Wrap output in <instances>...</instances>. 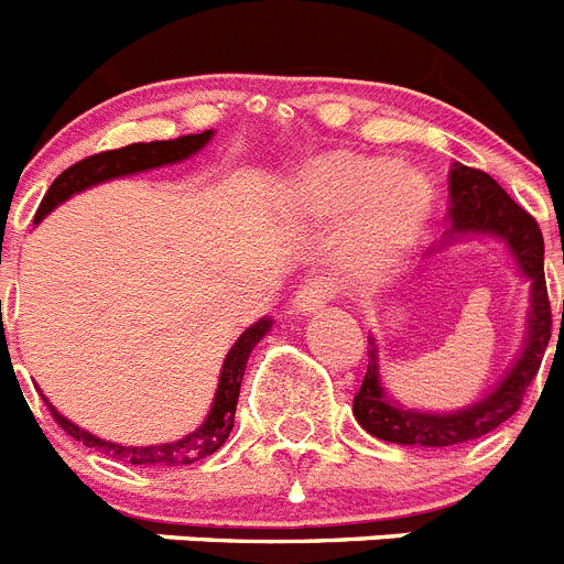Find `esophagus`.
Instances as JSON below:
<instances>
[{
    "mask_svg": "<svg viewBox=\"0 0 564 564\" xmlns=\"http://www.w3.org/2000/svg\"><path fill=\"white\" fill-rule=\"evenodd\" d=\"M334 296H336V288L328 276L307 279L305 285L296 291V296H293V307L302 311V314H311V311H319V307L328 300H334Z\"/></svg>",
    "mask_w": 564,
    "mask_h": 564,
    "instance_id": "1",
    "label": "esophagus"
}]
</instances>
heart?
<instances>
[{
  "mask_svg": "<svg viewBox=\"0 0 564 564\" xmlns=\"http://www.w3.org/2000/svg\"><path fill=\"white\" fill-rule=\"evenodd\" d=\"M293 196L314 219H341L336 262L365 285L388 276L411 253L433 208V191L420 171L345 151L305 167Z\"/></svg>",
  "mask_w": 564,
  "mask_h": 564,
  "instance_id": "1",
  "label": "heart"
}]
</instances>
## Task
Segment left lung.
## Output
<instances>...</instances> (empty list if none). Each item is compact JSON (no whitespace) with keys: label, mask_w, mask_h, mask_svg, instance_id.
<instances>
[{"label":"left lung","mask_w":564,"mask_h":564,"mask_svg":"<svg viewBox=\"0 0 564 564\" xmlns=\"http://www.w3.org/2000/svg\"><path fill=\"white\" fill-rule=\"evenodd\" d=\"M451 223L454 230H479V234L502 236L508 248L513 250L519 268L533 285L531 302V334L524 354L513 370L502 379L497 391L485 397L482 402L465 408L459 413H420L402 411L384 399L382 384L377 373V345L368 350V373L362 388L354 397V416L368 433L397 445H422V447H451L462 442L479 440L485 433L497 431L505 420H511L522 405L524 391L531 388L533 377L539 373L542 356L551 341V300L545 285V242L542 230L522 205L511 199L499 187L497 180L479 167L456 165L451 171ZM564 319V302H562Z\"/></svg>","instance_id":"8db88e82"}]
</instances>
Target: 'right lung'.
<instances>
[{"instance_id":"1","label":"right lung","mask_w":564,"mask_h":564,"mask_svg":"<svg viewBox=\"0 0 564 564\" xmlns=\"http://www.w3.org/2000/svg\"><path fill=\"white\" fill-rule=\"evenodd\" d=\"M210 133L214 131L191 133V137H180V139H165V142H133V144H124V148H117V151H102V153H94V156L88 159H82V162L70 165L67 171H62L59 176L53 180V185L47 187L45 199H42L33 223H40L42 216L51 214L59 202H65L67 196L79 194V191H85V187L96 185V182L117 180V176L148 171V167L171 165V162H180V159L191 156V153H196L202 144L208 142ZM268 328H271V322L262 319L236 339V345L228 350V359H225L223 365V377H219V388H216V399H214V408H210L208 413V420H205V425H202L199 431H194L191 436H185V440L165 442V445H144V447L113 445V442L96 440L94 433L82 431V427H76L74 422H67L62 413L53 411L51 402L45 399L47 411H51L56 425H59L67 436H74V440L82 442V445L96 447V451H102V454L113 456V459L128 462V465H194V462L216 454V451L225 445V440L230 436V431H234L236 399H239V384H242V377H245V365H248V356L250 350H253V345L262 339Z\"/></svg>"}]
</instances>
